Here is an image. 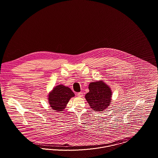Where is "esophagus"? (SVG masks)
Segmentation results:
<instances>
[{
  "label": "esophagus",
  "mask_w": 158,
  "mask_h": 158,
  "mask_svg": "<svg viewBox=\"0 0 158 158\" xmlns=\"http://www.w3.org/2000/svg\"><path fill=\"white\" fill-rule=\"evenodd\" d=\"M77 96L79 97H83V93L82 92H79V93H77Z\"/></svg>",
  "instance_id": "esophagus-1"
}]
</instances>
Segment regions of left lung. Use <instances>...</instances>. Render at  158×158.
<instances>
[{
    "instance_id": "1",
    "label": "left lung",
    "mask_w": 158,
    "mask_h": 158,
    "mask_svg": "<svg viewBox=\"0 0 158 158\" xmlns=\"http://www.w3.org/2000/svg\"><path fill=\"white\" fill-rule=\"evenodd\" d=\"M89 92L85 98L90 108L95 111H102L110 105L112 92L111 88L102 81L90 82Z\"/></svg>"
}]
</instances>
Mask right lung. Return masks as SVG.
Returning a JSON list of instances; mask_svg holds the SVG:
<instances>
[{
	"instance_id": "1",
	"label": "right lung",
	"mask_w": 158,
	"mask_h": 158,
	"mask_svg": "<svg viewBox=\"0 0 158 158\" xmlns=\"http://www.w3.org/2000/svg\"><path fill=\"white\" fill-rule=\"evenodd\" d=\"M73 97L75 94L69 88L59 85L54 87L49 93L48 99L52 108L60 112L66 108L70 99Z\"/></svg>"
}]
</instances>
